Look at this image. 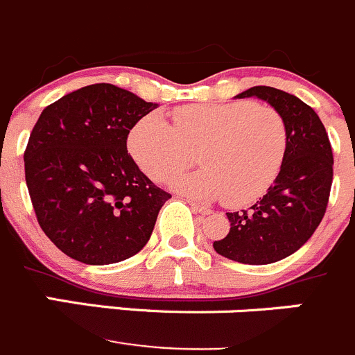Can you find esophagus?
<instances>
[{
    "label": "esophagus",
    "instance_id": "obj_1",
    "mask_svg": "<svg viewBox=\"0 0 355 355\" xmlns=\"http://www.w3.org/2000/svg\"><path fill=\"white\" fill-rule=\"evenodd\" d=\"M187 202L191 205V208L194 209L196 213H201V215H209V213H211V209H208L206 206L198 205V202H194V201H187Z\"/></svg>",
    "mask_w": 355,
    "mask_h": 355
}]
</instances>
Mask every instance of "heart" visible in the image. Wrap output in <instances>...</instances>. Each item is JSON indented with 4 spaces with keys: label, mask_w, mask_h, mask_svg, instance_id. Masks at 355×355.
I'll return each mask as SVG.
<instances>
[{
    "label": "heart",
    "mask_w": 355,
    "mask_h": 355,
    "mask_svg": "<svg viewBox=\"0 0 355 355\" xmlns=\"http://www.w3.org/2000/svg\"><path fill=\"white\" fill-rule=\"evenodd\" d=\"M286 147L283 116L253 101L182 105L173 111V126L163 116L149 114L128 137L133 159L156 182L187 168L192 150H199L205 168L177 175L170 185L192 199L225 198L229 206L251 205L269 191Z\"/></svg>",
    "instance_id": "obj_1"
}]
</instances>
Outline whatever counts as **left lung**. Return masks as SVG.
I'll list each match as a JSON object with an SVG mask.
<instances>
[{
  "instance_id": "obj_1",
  "label": "left lung",
  "mask_w": 355,
  "mask_h": 355,
  "mask_svg": "<svg viewBox=\"0 0 355 355\" xmlns=\"http://www.w3.org/2000/svg\"><path fill=\"white\" fill-rule=\"evenodd\" d=\"M269 102L286 123L288 147L279 175L250 209L227 213L230 230L213 248L239 263L265 265L300 250L321 223L333 182V150L314 109L272 86H253L237 98Z\"/></svg>"
}]
</instances>
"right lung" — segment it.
I'll use <instances>...</instances> for the list:
<instances>
[{
  "mask_svg": "<svg viewBox=\"0 0 355 355\" xmlns=\"http://www.w3.org/2000/svg\"><path fill=\"white\" fill-rule=\"evenodd\" d=\"M157 104L109 83L85 86L44 107L24 166L43 232L67 257L109 265L139 253L171 198L139 170L130 130Z\"/></svg>",
  "mask_w": 355,
  "mask_h": 355,
  "instance_id": "add662e5",
  "label": "right lung"
}]
</instances>
